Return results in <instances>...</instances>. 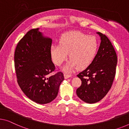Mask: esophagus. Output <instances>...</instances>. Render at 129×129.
Instances as JSON below:
<instances>
[{"label":"esophagus","mask_w":129,"mask_h":129,"mask_svg":"<svg viewBox=\"0 0 129 129\" xmlns=\"http://www.w3.org/2000/svg\"><path fill=\"white\" fill-rule=\"evenodd\" d=\"M64 78L65 79H68L69 78H70V77H71V75H69L68 74H64Z\"/></svg>","instance_id":"esophagus-1"}]
</instances>
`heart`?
<instances>
[{
  "label": "heart",
  "instance_id": "1",
  "mask_svg": "<svg viewBox=\"0 0 129 129\" xmlns=\"http://www.w3.org/2000/svg\"><path fill=\"white\" fill-rule=\"evenodd\" d=\"M98 50V42L94 36L79 31L67 32L61 36L59 45H52L50 54L55 65L60 66L67 59H71L63 68L70 72L78 68L82 70L91 64Z\"/></svg>",
  "mask_w": 129,
  "mask_h": 129
}]
</instances>
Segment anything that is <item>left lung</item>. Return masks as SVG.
<instances>
[{"mask_svg": "<svg viewBox=\"0 0 129 129\" xmlns=\"http://www.w3.org/2000/svg\"><path fill=\"white\" fill-rule=\"evenodd\" d=\"M101 43L97 54L87 68L77 76L82 84L76 90V94L86 103L100 101L110 90L116 74L117 55L114 47L105 35L97 32Z\"/></svg>", "mask_w": 129, "mask_h": 129, "instance_id": "obj_1", "label": "left lung"}]
</instances>
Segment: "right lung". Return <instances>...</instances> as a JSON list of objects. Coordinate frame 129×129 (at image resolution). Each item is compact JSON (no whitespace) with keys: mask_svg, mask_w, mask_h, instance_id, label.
Masks as SVG:
<instances>
[{"mask_svg":"<svg viewBox=\"0 0 129 129\" xmlns=\"http://www.w3.org/2000/svg\"><path fill=\"white\" fill-rule=\"evenodd\" d=\"M39 30H30L18 42L14 65L17 82L23 93L32 101L45 104L56 98L64 78L61 72L50 76L55 70L50 54L52 39Z\"/></svg>","mask_w":129,"mask_h":129,"instance_id":"add662e5","label":"right lung"}]
</instances>
